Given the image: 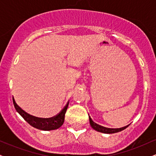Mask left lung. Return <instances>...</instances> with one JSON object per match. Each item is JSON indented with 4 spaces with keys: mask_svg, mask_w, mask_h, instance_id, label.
I'll return each instance as SVG.
<instances>
[{
    "mask_svg": "<svg viewBox=\"0 0 156 156\" xmlns=\"http://www.w3.org/2000/svg\"><path fill=\"white\" fill-rule=\"evenodd\" d=\"M89 122H90V125L91 127L93 128L94 130H97L98 132H101V133H108V134H111V133H118V132H120L122 130H125V128H128L129 126V125H127V126L122 127V128H105V127L101 126V125L97 124V123L93 122V120L91 119V117H89Z\"/></svg>",
    "mask_w": 156,
    "mask_h": 156,
    "instance_id": "8db88e82",
    "label": "left lung"
}]
</instances>
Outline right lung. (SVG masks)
<instances>
[{
	"label": "right lung",
	"instance_id": "add662e5",
	"mask_svg": "<svg viewBox=\"0 0 156 156\" xmlns=\"http://www.w3.org/2000/svg\"><path fill=\"white\" fill-rule=\"evenodd\" d=\"M13 103L15 105V108L17 112L20 114V116L26 120L27 122L34 128L41 130H56L59 128L64 122V116L67 112V109L69 105V102L67 105L64 106V108L61 111L60 113L55 117L51 118H39L34 116H32L31 114L26 113L23 111L18 105L16 103L15 99L13 98Z\"/></svg>",
	"mask_w": 156,
	"mask_h": 156
}]
</instances>
